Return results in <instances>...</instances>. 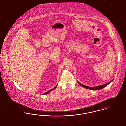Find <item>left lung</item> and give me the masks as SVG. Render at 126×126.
I'll use <instances>...</instances> for the list:
<instances>
[{
  "label": "left lung",
  "mask_w": 126,
  "mask_h": 126,
  "mask_svg": "<svg viewBox=\"0 0 126 126\" xmlns=\"http://www.w3.org/2000/svg\"><path fill=\"white\" fill-rule=\"evenodd\" d=\"M113 80L111 81L110 82L108 83H106L105 84H103V85H99V86H95V87H89V86H85V85H84L82 84H81L80 83H79V82H78V83L79 84V85L80 86L84 87V88H85L86 89H90V90H100V89H103L104 88V87H105L106 86H107L108 84H109L110 83H111Z\"/></svg>",
  "instance_id": "left-lung-1"
}]
</instances>
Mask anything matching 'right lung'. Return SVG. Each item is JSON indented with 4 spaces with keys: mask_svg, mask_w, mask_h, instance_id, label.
<instances>
[{
    "mask_svg": "<svg viewBox=\"0 0 126 126\" xmlns=\"http://www.w3.org/2000/svg\"><path fill=\"white\" fill-rule=\"evenodd\" d=\"M57 85H56V86H55L54 88H53V89H51V90H49V91H48V92H46V93H43V94H42V95H45V94H47V93H50L51 91H52L53 90H54L56 88V87H57Z\"/></svg>",
    "mask_w": 126,
    "mask_h": 126,
    "instance_id": "right-lung-1",
    "label": "right lung"
}]
</instances>
